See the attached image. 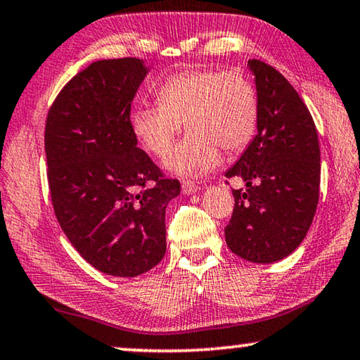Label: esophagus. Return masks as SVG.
<instances>
[{
  "mask_svg": "<svg viewBox=\"0 0 360 360\" xmlns=\"http://www.w3.org/2000/svg\"><path fill=\"white\" fill-rule=\"evenodd\" d=\"M181 190H184L185 195H195V193L200 190V186H198L196 184H193V181H184Z\"/></svg>",
  "mask_w": 360,
  "mask_h": 360,
  "instance_id": "34e87169",
  "label": "esophagus"
}]
</instances>
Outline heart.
<instances>
[{
  "label": "heart",
  "instance_id": "heart-1",
  "mask_svg": "<svg viewBox=\"0 0 360 360\" xmlns=\"http://www.w3.org/2000/svg\"><path fill=\"white\" fill-rule=\"evenodd\" d=\"M158 101L134 108L133 133L150 154L162 155L186 123L190 134L162 162L165 170L184 179L216 169L221 148L240 150L257 131V91L240 71H180L158 87Z\"/></svg>",
  "mask_w": 360,
  "mask_h": 360
}]
</instances>
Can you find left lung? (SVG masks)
<instances>
[{
  "instance_id": "1",
  "label": "left lung",
  "mask_w": 360,
  "mask_h": 360,
  "mask_svg": "<svg viewBox=\"0 0 360 360\" xmlns=\"http://www.w3.org/2000/svg\"><path fill=\"white\" fill-rule=\"evenodd\" d=\"M258 98L257 136L226 172L247 190H232L226 242L237 257L274 263L289 257L314 221L320 195L319 134L309 108L273 66L248 60Z\"/></svg>"
}]
</instances>
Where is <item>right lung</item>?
Masks as SVG:
<instances>
[{"label": "right lung", "mask_w": 360, "mask_h": 360, "mask_svg": "<svg viewBox=\"0 0 360 360\" xmlns=\"http://www.w3.org/2000/svg\"><path fill=\"white\" fill-rule=\"evenodd\" d=\"M149 68L101 60L51 105L45 154L53 210L72 247L103 274L136 278L165 255V207L180 181L138 148L131 103Z\"/></svg>", "instance_id": "obj_1"}]
</instances>
